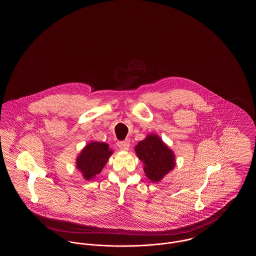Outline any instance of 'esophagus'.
I'll use <instances>...</instances> for the list:
<instances>
[{"label": "esophagus", "instance_id": "esophagus-1", "mask_svg": "<svg viewBox=\"0 0 256 256\" xmlns=\"http://www.w3.org/2000/svg\"><path fill=\"white\" fill-rule=\"evenodd\" d=\"M130 141H120L118 143V146L120 148V150H128L130 148Z\"/></svg>", "mask_w": 256, "mask_h": 256}]
</instances>
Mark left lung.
<instances>
[{
	"instance_id": "obj_1",
	"label": "left lung",
	"mask_w": 256,
	"mask_h": 256,
	"mask_svg": "<svg viewBox=\"0 0 256 256\" xmlns=\"http://www.w3.org/2000/svg\"><path fill=\"white\" fill-rule=\"evenodd\" d=\"M134 150L144 164L146 178L152 182H159L176 166L174 152L156 134H148Z\"/></svg>"
}]
</instances>
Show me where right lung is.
<instances>
[{"label":"right lung","instance_id":"right-lung-1","mask_svg":"<svg viewBox=\"0 0 256 256\" xmlns=\"http://www.w3.org/2000/svg\"><path fill=\"white\" fill-rule=\"evenodd\" d=\"M112 154L113 150L108 144L91 141L76 156V167L84 178L89 182L102 172Z\"/></svg>","mask_w":256,"mask_h":256}]
</instances>
